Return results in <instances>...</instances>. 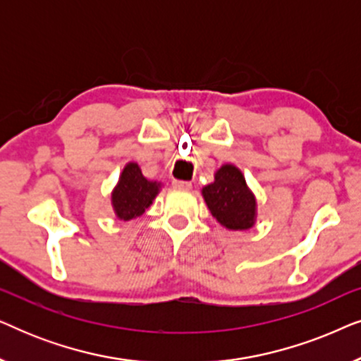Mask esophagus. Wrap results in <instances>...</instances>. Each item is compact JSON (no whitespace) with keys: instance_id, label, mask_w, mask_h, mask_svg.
<instances>
[{"instance_id":"esophagus-1","label":"esophagus","mask_w":361,"mask_h":361,"mask_svg":"<svg viewBox=\"0 0 361 361\" xmlns=\"http://www.w3.org/2000/svg\"><path fill=\"white\" fill-rule=\"evenodd\" d=\"M172 185H174L176 189H179V190H189L192 187L190 182H187V180H174V182H172Z\"/></svg>"}]
</instances>
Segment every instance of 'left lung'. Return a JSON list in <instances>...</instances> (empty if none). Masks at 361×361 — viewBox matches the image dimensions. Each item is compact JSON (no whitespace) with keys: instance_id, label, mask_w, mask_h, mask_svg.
Here are the masks:
<instances>
[{"instance_id":"left-lung-1","label":"left lung","mask_w":361,"mask_h":361,"mask_svg":"<svg viewBox=\"0 0 361 361\" xmlns=\"http://www.w3.org/2000/svg\"><path fill=\"white\" fill-rule=\"evenodd\" d=\"M214 219L233 231L250 230L256 224V197L238 167L224 164L215 172L214 182L202 189Z\"/></svg>"}]
</instances>
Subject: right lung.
I'll use <instances>...</instances> for the list:
<instances>
[{"label": "right lung", "mask_w": 361, "mask_h": 361, "mask_svg": "<svg viewBox=\"0 0 361 361\" xmlns=\"http://www.w3.org/2000/svg\"><path fill=\"white\" fill-rule=\"evenodd\" d=\"M161 187V182L147 180L142 176L137 162H128L111 192V207L116 219L128 221L141 216L151 207Z\"/></svg>", "instance_id": "right-lung-1"}]
</instances>
